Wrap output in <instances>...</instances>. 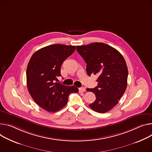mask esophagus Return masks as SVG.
Returning a JSON list of instances; mask_svg holds the SVG:
<instances>
[{"mask_svg": "<svg viewBox=\"0 0 152 152\" xmlns=\"http://www.w3.org/2000/svg\"><path fill=\"white\" fill-rule=\"evenodd\" d=\"M86 91V89L84 87H80L79 88V91L80 93H84Z\"/></svg>", "mask_w": 152, "mask_h": 152, "instance_id": "34e87169", "label": "esophagus"}]
</instances>
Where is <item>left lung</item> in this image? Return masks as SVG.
<instances>
[{"mask_svg":"<svg viewBox=\"0 0 152 152\" xmlns=\"http://www.w3.org/2000/svg\"><path fill=\"white\" fill-rule=\"evenodd\" d=\"M76 50L87 64L86 70L99 76L98 86L87 88L96 95L89 107L98 113H105L119 102L127 86L128 68L122 55L107 44L95 42L77 46Z\"/></svg>","mask_w":152,"mask_h":152,"instance_id":"1","label":"left lung"}]
</instances>
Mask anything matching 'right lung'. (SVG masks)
<instances>
[{
    "instance_id": "right-lung-1",
    "label": "right lung",
    "mask_w": 152,
    "mask_h": 152,
    "mask_svg": "<svg viewBox=\"0 0 152 152\" xmlns=\"http://www.w3.org/2000/svg\"><path fill=\"white\" fill-rule=\"evenodd\" d=\"M76 47L61 44L47 46L36 51L26 69V84L35 102L47 112H55L68 102V96L77 93V87L58 83L63 62L75 51Z\"/></svg>"
}]
</instances>
